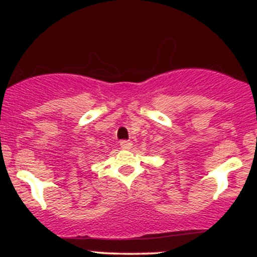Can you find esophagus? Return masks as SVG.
Wrapping results in <instances>:
<instances>
[{"instance_id":"34e87169","label":"esophagus","mask_w":257,"mask_h":257,"mask_svg":"<svg viewBox=\"0 0 257 257\" xmlns=\"http://www.w3.org/2000/svg\"><path fill=\"white\" fill-rule=\"evenodd\" d=\"M119 145H120V147H122V149L129 150V149H131V147L133 146V144H132L131 140H122V141H120V143H119Z\"/></svg>"}]
</instances>
